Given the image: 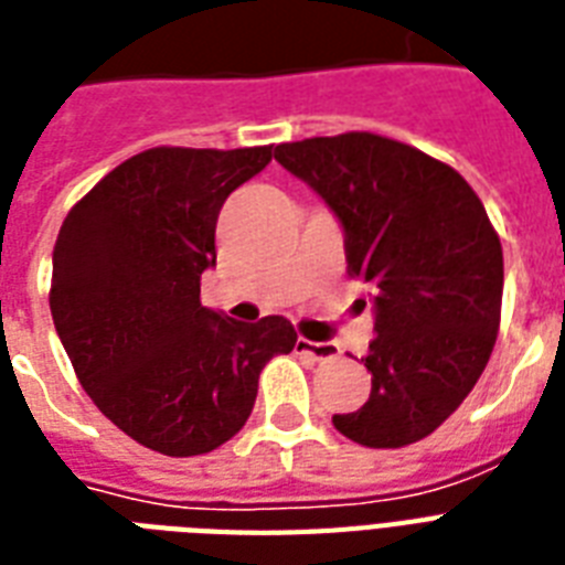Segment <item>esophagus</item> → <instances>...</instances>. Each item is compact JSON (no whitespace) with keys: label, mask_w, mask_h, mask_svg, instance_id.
<instances>
[{"label":"esophagus","mask_w":565,"mask_h":565,"mask_svg":"<svg viewBox=\"0 0 565 565\" xmlns=\"http://www.w3.org/2000/svg\"><path fill=\"white\" fill-rule=\"evenodd\" d=\"M297 348H300L303 353H309L315 362H332L335 356H339V353H335V348L327 342H309V339H300V342H297Z\"/></svg>","instance_id":"esophagus-1"}]
</instances>
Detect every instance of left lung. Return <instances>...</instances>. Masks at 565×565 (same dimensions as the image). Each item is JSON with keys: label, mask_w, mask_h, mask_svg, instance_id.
I'll use <instances>...</instances> for the list:
<instances>
[{"label": "left lung", "mask_w": 565, "mask_h": 565, "mask_svg": "<svg viewBox=\"0 0 565 565\" xmlns=\"http://www.w3.org/2000/svg\"><path fill=\"white\" fill-rule=\"evenodd\" d=\"M274 159L323 196L344 230L348 274L374 297L371 395L335 430L365 448L430 436L487 369L501 323L504 253L471 185L383 135L279 143Z\"/></svg>", "instance_id": "left-lung-1"}]
</instances>
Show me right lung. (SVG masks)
<instances>
[{
  "label": "right lung",
  "instance_id": "obj_1",
  "mask_svg": "<svg viewBox=\"0 0 565 565\" xmlns=\"http://www.w3.org/2000/svg\"><path fill=\"white\" fill-rule=\"evenodd\" d=\"M270 147H152L103 177L61 223L50 309L99 413L143 448L196 457L250 418L259 374L291 353L282 315L242 323L200 303L226 196Z\"/></svg>",
  "mask_w": 565,
  "mask_h": 565
}]
</instances>
